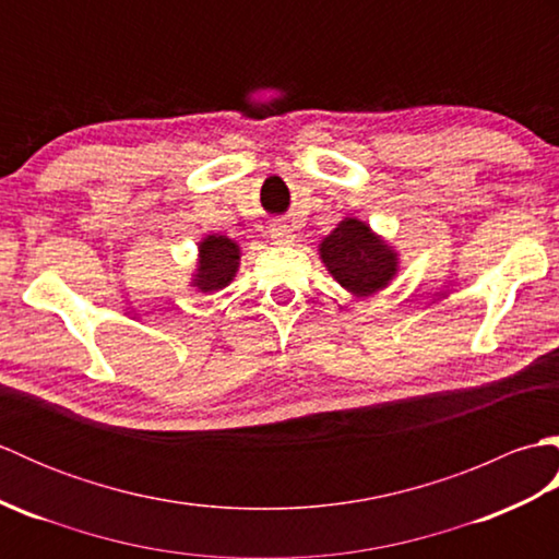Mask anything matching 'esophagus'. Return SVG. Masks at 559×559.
<instances>
[{
    "instance_id": "esophagus-1",
    "label": "esophagus",
    "mask_w": 559,
    "mask_h": 559,
    "mask_svg": "<svg viewBox=\"0 0 559 559\" xmlns=\"http://www.w3.org/2000/svg\"><path fill=\"white\" fill-rule=\"evenodd\" d=\"M271 237L276 242H281V245H288V242H293V228L290 225H286V223H273L271 225Z\"/></svg>"
}]
</instances>
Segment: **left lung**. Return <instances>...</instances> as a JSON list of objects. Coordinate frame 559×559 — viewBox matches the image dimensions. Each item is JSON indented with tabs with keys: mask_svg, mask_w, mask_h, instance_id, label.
<instances>
[{
	"mask_svg": "<svg viewBox=\"0 0 559 559\" xmlns=\"http://www.w3.org/2000/svg\"><path fill=\"white\" fill-rule=\"evenodd\" d=\"M319 257L355 298L386 288L399 271V254L358 218H343L319 245Z\"/></svg>",
	"mask_w": 559,
	"mask_h": 559,
	"instance_id": "obj_1",
	"label": "left lung"
}]
</instances>
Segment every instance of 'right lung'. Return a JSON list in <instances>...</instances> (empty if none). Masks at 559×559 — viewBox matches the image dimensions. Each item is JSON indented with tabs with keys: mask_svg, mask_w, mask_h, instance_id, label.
<instances>
[{
	"mask_svg": "<svg viewBox=\"0 0 559 559\" xmlns=\"http://www.w3.org/2000/svg\"><path fill=\"white\" fill-rule=\"evenodd\" d=\"M240 266V247L225 235H209L199 242V261L192 286L201 293L223 290Z\"/></svg>",
	"mask_w": 559,
	"mask_h": 559,
	"instance_id": "obj_1",
	"label": "right lung"
}]
</instances>
